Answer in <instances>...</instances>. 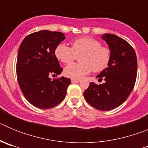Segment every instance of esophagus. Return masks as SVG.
I'll return each mask as SVG.
<instances>
[{"instance_id": "obj_1", "label": "esophagus", "mask_w": 148, "mask_h": 148, "mask_svg": "<svg viewBox=\"0 0 148 148\" xmlns=\"http://www.w3.org/2000/svg\"><path fill=\"white\" fill-rule=\"evenodd\" d=\"M72 83H78V82H80L79 79H72L71 80Z\"/></svg>"}]
</instances>
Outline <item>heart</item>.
Segmentation results:
<instances>
[{
  "label": "heart",
  "mask_w": 148,
  "mask_h": 148,
  "mask_svg": "<svg viewBox=\"0 0 148 148\" xmlns=\"http://www.w3.org/2000/svg\"><path fill=\"white\" fill-rule=\"evenodd\" d=\"M57 59L65 64L79 56L81 63H71L66 65L64 73L73 79H80L90 72L100 73L109 66L112 58V51L108 47L101 45L99 40L88 37L73 40L71 47L65 44H59L55 49Z\"/></svg>",
  "instance_id": "b5f03b06"
}]
</instances>
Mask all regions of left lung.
<instances>
[{"label": "left lung", "mask_w": 148, "mask_h": 148, "mask_svg": "<svg viewBox=\"0 0 148 148\" xmlns=\"http://www.w3.org/2000/svg\"><path fill=\"white\" fill-rule=\"evenodd\" d=\"M102 38L112 51L109 66L97 76L105 82H90L84 97L95 109L108 111L123 104L132 92L136 80L137 58L133 47L121 38L104 34Z\"/></svg>", "instance_id": "left-lung-1"}]
</instances>
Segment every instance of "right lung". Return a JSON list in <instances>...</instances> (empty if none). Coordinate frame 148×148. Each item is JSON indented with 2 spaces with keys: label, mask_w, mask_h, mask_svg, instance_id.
<instances>
[{
  "label": "right lung",
  "mask_w": 148,
  "mask_h": 148,
  "mask_svg": "<svg viewBox=\"0 0 148 148\" xmlns=\"http://www.w3.org/2000/svg\"><path fill=\"white\" fill-rule=\"evenodd\" d=\"M65 39L61 32L40 30L27 35L19 47L16 64L18 84L24 97L40 109L54 108L64 99L70 78H53L63 71L55 56Z\"/></svg>",
  "instance_id": "right-lung-1"
}]
</instances>
